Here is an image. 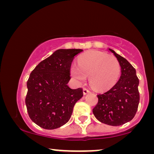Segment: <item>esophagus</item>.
Here are the masks:
<instances>
[{
    "label": "esophagus",
    "instance_id": "obj_1",
    "mask_svg": "<svg viewBox=\"0 0 154 154\" xmlns=\"http://www.w3.org/2000/svg\"><path fill=\"white\" fill-rule=\"evenodd\" d=\"M91 93V91H90L88 88H83V94L87 95L88 93Z\"/></svg>",
    "mask_w": 154,
    "mask_h": 154
}]
</instances>
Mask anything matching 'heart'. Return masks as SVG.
I'll return each mask as SVG.
<instances>
[{
	"label": "heart",
	"mask_w": 154,
	"mask_h": 154,
	"mask_svg": "<svg viewBox=\"0 0 154 154\" xmlns=\"http://www.w3.org/2000/svg\"><path fill=\"white\" fill-rule=\"evenodd\" d=\"M71 75L76 82L84 83L89 76L90 82L98 90H106L117 82L120 65L114 56L98 51H91L79 56L78 64L73 63Z\"/></svg>",
	"instance_id": "obj_1"
}]
</instances>
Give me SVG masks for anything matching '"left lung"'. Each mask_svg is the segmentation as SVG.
<instances>
[{
	"instance_id": "left-lung-1",
	"label": "left lung",
	"mask_w": 154,
	"mask_h": 154,
	"mask_svg": "<svg viewBox=\"0 0 154 154\" xmlns=\"http://www.w3.org/2000/svg\"><path fill=\"white\" fill-rule=\"evenodd\" d=\"M121 67V76L109 91L98 94V102L93 113L100 122L111 126H119L131 121L138 107L139 79L133 66L112 49Z\"/></svg>"
}]
</instances>
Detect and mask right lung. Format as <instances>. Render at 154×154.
I'll return each mask as SVG.
<instances>
[{
	"instance_id": "right-lung-1",
	"label": "right lung",
	"mask_w": 154,
	"mask_h": 154,
	"mask_svg": "<svg viewBox=\"0 0 154 154\" xmlns=\"http://www.w3.org/2000/svg\"><path fill=\"white\" fill-rule=\"evenodd\" d=\"M82 49H59L42 61L26 82L25 103L32 121L46 130L63 126L71 117L76 102L83 96L82 88L68 86L70 68Z\"/></svg>"
}]
</instances>
